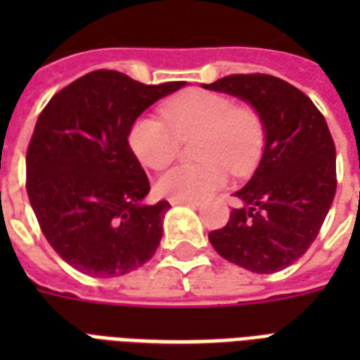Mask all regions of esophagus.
<instances>
[{
  "instance_id": "esophagus-1",
  "label": "esophagus",
  "mask_w": 360,
  "mask_h": 360,
  "mask_svg": "<svg viewBox=\"0 0 360 360\" xmlns=\"http://www.w3.org/2000/svg\"><path fill=\"white\" fill-rule=\"evenodd\" d=\"M172 205H186V207H200V201L190 200H170Z\"/></svg>"
}]
</instances>
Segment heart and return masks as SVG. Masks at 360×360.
I'll list each match as a JSON object with an SVG mask.
<instances>
[{"instance_id":"obj_1","label":"heart","mask_w":360,"mask_h":360,"mask_svg":"<svg viewBox=\"0 0 360 360\" xmlns=\"http://www.w3.org/2000/svg\"><path fill=\"white\" fill-rule=\"evenodd\" d=\"M166 122L140 116L129 129V148L134 157L151 170H162L179 153L181 140L198 136L195 153L201 165L175 166L157 181V192L170 200L198 201L233 174L250 172L261 157L264 125L253 107L236 105L221 92L186 90L162 103Z\"/></svg>"}]
</instances>
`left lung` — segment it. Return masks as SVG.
Returning <instances> with one entry per match:
<instances>
[{"mask_svg": "<svg viewBox=\"0 0 360 360\" xmlns=\"http://www.w3.org/2000/svg\"><path fill=\"white\" fill-rule=\"evenodd\" d=\"M203 89L235 96L259 112L264 151L255 174L236 195L226 227L210 231L218 255L255 274L296 262L320 233L337 192V153L316 105L283 79L227 75Z\"/></svg>", "mask_w": 360, "mask_h": 360, "instance_id": "8db88e82", "label": "left lung"}]
</instances>
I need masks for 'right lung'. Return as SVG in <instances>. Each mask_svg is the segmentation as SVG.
<instances>
[{"instance_id": "1", "label": "right lung", "mask_w": 360, "mask_h": 360, "mask_svg": "<svg viewBox=\"0 0 360 360\" xmlns=\"http://www.w3.org/2000/svg\"><path fill=\"white\" fill-rule=\"evenodd\" d=\"M185 84L96 70L38 116L25 159L29 201L49 246L81 274L125 276L155 255L170 203L144 201L150 181L127 136L148 107Z\"/></svg>"}]
</instances>
